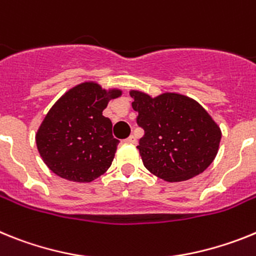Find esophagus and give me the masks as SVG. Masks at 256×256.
I'll list each match as a JSON object with an SVG mask.
<instances>
[{
	"instance_id": "obj_1",
	"label": "esophagus",
	"mask_w": 256,
	"mask_h": 256,
	"mask_svg": "<svg viewBox=\"0 0 256 256\" xmlns=\"http://www.w3.org/2000/svg\"><path fill=\"white\" fill-rule=\"evenodd\" d=\"M126 143H131V144H135L136 143V136H135V135H130V136L128 138V139H126Z\"/></svg>"
}]
</instances>
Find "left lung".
<instances>
[{"mask_svg":"<svg viewBox=\"0 0 256 256\" xmlns=\"http://www.w3.org/2000/svg\"><path fill=\"white\" fill-rule=\"evenodd\" d=\"M132 108L144 136L136 146L146 170L164 180H188L201 174L219 150L222 130L208 110L186 95L152 98L131 90Z\"/></svg>","mask_w":256,"mask_h":256,"instance_id":"1","label":"left lung"}]
</instances>
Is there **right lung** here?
<instances>
[{
	"label": "right lung",
	"instance_id": "1",
	"mask_svg": "<svg viewBox=\"0 0 256 256\" xmlns=\"http://www.w3.org/2000/svg\"><path fill=\"white\" fill-rule=\"evenodd\" d=\"M120 88L82 82L70 88L51 106L36 134L42 161L58 176L90 183L103 175L114 158L120 140L112 135V122L103 110Z\"/></svg>",
	"mask_w": 256,
	"mask_h": 256
}]
</instances>
